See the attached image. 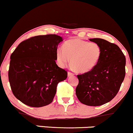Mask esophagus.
Wrapping results in <instances>:
<instances>
[{
    "instance_id": "obj_1",
    "label": "esophagus",
    "mask_w": 133,
    "mask_h": 133,
    "mask_svg": "<svg viewBox=\"0 0 133 133\" xmlns=\"http://www.w3.org/2000/svg\"><path fill=\"white\" fill-rule=\"evenodd\" d=\"M73 75H74V74H73V73L71 72V71H68V77H70V76H73Z\"/></svg>"
}]
</instances>
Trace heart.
<instances>
[{
    "label": "heart",
    "instance_id": "b5f03b06",
    "mask_svg": "<svg viewBox=\"0 0 133 133\" xmlns=\"http://www.w3.org/2000/svg\"><path fill=\"white\" fill-rule=\"evenodd\" d=\"M102 54L101 46L97 43L74 39L67 41L62 48H58L56 60L62 67L65 66L70 59L71 65L77 72L86 73L97 65Z\"/></svg>",
    "mask_w": 133,
    "mask_h": 133
}]
</instances>
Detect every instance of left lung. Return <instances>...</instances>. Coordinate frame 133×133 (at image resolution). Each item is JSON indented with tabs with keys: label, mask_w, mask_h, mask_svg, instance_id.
I'll return each instance as SVG.
<instances>
[{
	"label": "left lung",
	"mask_w": 133,
	"mask_h": 133,
	"mask_svg": "<svg viewBox=\"0 0 133 133\" xmlns=\"http://www.w3.org/2000/svg\"><path fill=\"white\" fill-rule=\"evenodd\" d=\"M101 46L102 54L92 70L78 75L77 98L83 104L99 106L117 95L126 74V57L116 44L101 38L89 39Z\"/></svg>",
	"instance_id": "8db88e82"
}]
</instances>
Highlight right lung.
Masks as SVG:
<instances>
[{
  "instance_id": "right-lung-1",
  "label": "right lung",
  "mask_w": 133,
  "mask_h": 133,
  "mask_svg": "<svg viewBox=\"0 0 133 133\" xmlns=\"http://www.w3.org/2000/svg\"><path fill=\"white\" fill-rule=\"evenodd\" d=\"M62 38L36 36L22 41L10 55L8 76L13 94L23 104L40 107L52 102L67 71L56 65V52Z\"/></svg>"
}]
</instances>
